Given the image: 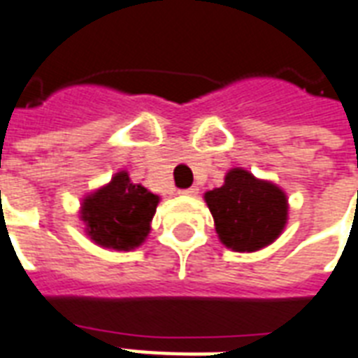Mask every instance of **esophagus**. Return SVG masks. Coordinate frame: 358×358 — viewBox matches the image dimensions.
<instances>
[{"instance_id":"esophagus-1","label":"esophagus","mask_w":358,"mask_h":358,"mask_svg":"<svg viewBox=\"0 0 358 358\" xmlns=\"http://www.w3.org/2000/svg\"><path fill=\"white\" fill-rule=\"evenodd\" d=\"M199 193V189L193 185V187H187V189H182L180 191V195H184V197H195Z\"/></svg>"}]
</instances>
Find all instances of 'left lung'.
Listing matches in <instances>:
<instances>
[{"label": "left lung", "mask_w": 358, "mask_h": 358, "mask_svg": "<svg viewBox=\"0 0 358 358\" xmlns=\"http://www.w3.org/2000/svg\"><path fill=\"white\" fill-rule=\"evenodd\" d=\"M215 233L233 252H257L272 244L287 223V195L268 180L231 169L222 187L204 193Z\"/></svg>", "instance_id": "8db88e82"}]
</instances>
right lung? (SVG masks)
<instances>
[{
  "mask_svg": "<svg viewBox=\"0 0 358 358\" xmlns=\"http://www.w3.org/2000/svg\"><path fill=\"white\" fill-rule=\"evenodd\" d=\"M157 204V195L133 184L129 174L120 171L108 184L82 201L80 220L86 223V234L97 245L129 252L148 236Z\"/></svg>",
  "mask_w": 358,
  "mask_h": 358,
  "instance_id": "right-lung-1",
  "label": "right lung"
}]
</instances>
